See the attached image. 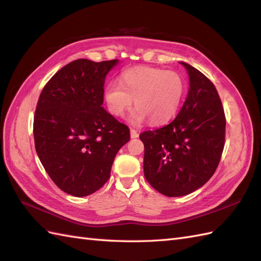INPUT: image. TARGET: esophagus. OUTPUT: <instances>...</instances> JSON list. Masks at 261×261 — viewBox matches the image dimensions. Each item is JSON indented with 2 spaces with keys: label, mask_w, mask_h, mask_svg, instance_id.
<instances>
[{
  "label": "esophagus",
  "mask_w": 261,
  "mask_h": 261,
  "mask_svg": "<svg viewBox=\"0 0 261 261\" xmlns=\"http://www.w3.org/2000/svg\"><path fill=\"white\" fill-rule=\"evenodd\" d=\"M130 137L132 138H137L138 137V132L134 128H130Z\"/></svg>",
  "instance_id": "34e87169"
}]
</instances>
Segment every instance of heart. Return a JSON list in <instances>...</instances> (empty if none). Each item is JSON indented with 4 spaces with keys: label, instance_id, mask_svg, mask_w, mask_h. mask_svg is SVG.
<instances>
[{
    "label": "heart",
    "instance_id": "1",
    "mask_svg": "<svg viewBox=\"0 0 261 261\" xmlns=\"http://www.w3.org/2000/svg\"><path fill=\"white\" fill-rule=\"evenodd\" d=\"M186 85L183 76L175 70L159 67L136 66L124 70L117 82L105 88V101L109 112L123 116L132 107L136 109L130 122L139 125L146 120L160 125L175 115L183 100Z\"/></svg>",
    "mask_w": 261,
    "mask_h": 261
}]
</instances>
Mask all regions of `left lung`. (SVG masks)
<instances>
[{"mask_svg":"<svg viewBox=\"0 0 261 261\" xmlns=\"http://www.w3.org/2000/svg\"><path fill=\"white\" fill-rule=\"evenodd\" d=\"M189 75L187 98L170 124L139 135L145 146L144 173L168 197L191 194L215 174L225 141V114L215 85L181 62Z\"/></svg>","mask_w":261,"mask_h":261,"instance_id":"1","label":"left lung"}]
</instances>
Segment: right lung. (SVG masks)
<instances>
[{
  "instance_id": "obj_1",
  "label": "right lung",
  "mask_w": 261,
  "mask_h": 261,
  "mask_svg": "<svg viewBox=\"0 0 261 261\" xmlns=\"http://www.w3.org/2000/svg\"><path fill=\"white\" fill-rule=\"evenodd\" d=\"M117 60L68 63L39 97L34 137L37 154L63 192L84 197L103 186L118 150L130 138L127 125L102 108L106 76Z\"/></svg>"
}]
</instances>
